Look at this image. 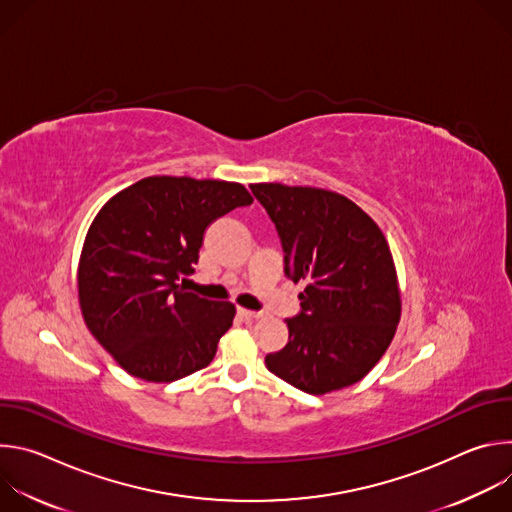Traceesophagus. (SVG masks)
Returning a JSON list of instances; mask_svg holds the SVG:
<instances>
[{
  "instance_id": "1",
  "label": "esophagus",
  "mask_w": 512,
  "mask_h": 512,
  "mask_svg": "<svg viewBox=\"0 0 512 512\" xmlns=\"http://www.w3.org/2000/svg\"><path fill=\"white\" fill-rule=\"evenodd\" d=\"M237 312L241 318H247V320H259L263 316L261 312H253V310H245V308H239Z\"/></svg>"
}]
</instances>
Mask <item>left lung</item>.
<instances>
[{
  "label": "left lung",
  "mask_w": 512,
  "mask_h": 512,
  "mask_svg": "<svg viewBox=\"0 0 512 512\" xmlns=\"http://www.w3.org/2000/svg\"><path fill=\"white\" fill-rule=\"evenodd\" d=\"M277 227L285 275L306 281L289 340L265 356L269 373L310 395L358 383L381 360L401 320L389 243L350 198L314 186L251 184Z\"/></svg>",
  "instance_id": "1"
}]
</instances>
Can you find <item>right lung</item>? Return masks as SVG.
<instances>
[{"label": "right lung", "instance_id": "right-lung-1", "mask_svg": "<svg viewBox=\"0 0 512 512\" xmlns=\"http://www.w3.org/2000/svg\"><path fill=\"white\" fill-rule=\"evenodd\" d=\"M253 196L239 182L150 176L111 196L87 231L77 289L83 320L119 367L172 383L204 367L235 306L184 291L206 227Z\"/></svg>", "mask_w": 512, "mask_h": 512}]
</instances>
